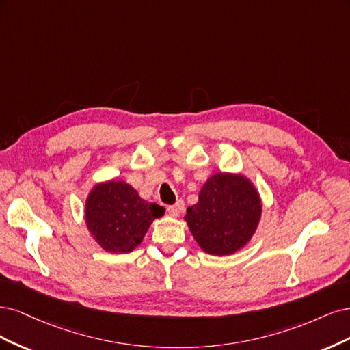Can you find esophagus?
Returning a JSON list of instances; mask_svg holds the SVG:
<instances>
[{"label": "esophagus", "mask_w": 350, "mask_h": 350, "mask_svg": "<svg viewBox=\"0 0 350 350\" xmlns=\"http://www.w3.org/2000/svg\"><path fill=\"white\" fill-rule=\"evenodd\" d=\"M183 209H185V202L183 200H177L174 205L167 206V211H168V213H170L172 217H178L180 213L183 212Z\"/></svg>", "instance_id": "1"}]
</instances>
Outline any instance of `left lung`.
<instances>
[{
	"label": "left lung",
	"mask_w": 350,
	"mask_h": 350,
	"mask_svg": "<svg viewBox=\"0 0 350 350\" xmlns=\"http://www.w3.org/2000/svg\"><path fill=\"white\" fill-rule=\"evenodd\" d=\"M262 217V199L243 174L217 173L186 211L185 221L202 250L213 256L239 252L252 240Z\"/></svg>",
	"instance_id": "8db88e82"
}]
</instances>
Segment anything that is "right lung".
<instances>
[{"mask_svg": "<svg viewBox=\"0 0 350 350\" xmlns=\"http://www.w3.org/2000/svg\"><path fill=\"white\" fill-rule=\"evenodd\" d=\"M88 232L109 253H129L138 247L155 218L165 209L141 199L138 191L122 180L97 183L85 200Z\"/></svg>", "mask_w": 350, "mask_h": 350, "instance_id": "add662e5", "label": "right lung"}]
</instances>
